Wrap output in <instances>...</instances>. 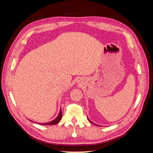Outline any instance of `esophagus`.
Returning a JSON list of instances; mask_svg holds the SVG:
<instances>
[{"label": "esophagus", "mask_w": 153, "mask_h": 153, "mask_svg": "<svg viewBox=\"0 0 153 153\" xmlns=\"http://www.w3.org/2000/svg\"><path fill=\"white\" fill-rule=\"evenodd\" d=\"M79 83H80V82H79Z\"/></svg>", "instance_id": "esophagus-1"}]
</instances>
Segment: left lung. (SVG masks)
Instances as JSON below:
<instances>
[{
  "mask_svg": "<svg viewBox=\"0 0 153 153\" xmlns=\"http://www.w3.org/2000/svg\"><path fill=\"white\" fill-rule=\"evenodd\" d=\"M88 119H89V122H91V123H92V124H94V125H96V126H99V125H98V124H95V123H92L91 121V120L89 119V118H88Z\"/></svg>",
  "mask_w": 153,
  "mask_h": 153,
  "instance_id": "left-lung-1",
  "label": "left lung"
}]
</instances>
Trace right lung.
<instances>
[{
    "label": "right lung",
    "instance_id": "1",
    "mask_svg": "<svg viewBox=\"0 0 153 153\" xmlns=\"http://www.w3.org/2000/svg\"><path fill=\"white\" fill-rule=\"evenodd\" d=\"M62 119V111H61V109H60V111H59V115H57V117L55 118V119H53V121H50L48 123H38V124H42V125H54V124H58L60 121H61ZM29 121H30V120H29ZM33 122V121H32ZM36 123H37L36 122Z\"/></svg>",
    "mask_w": 153,
    "mask_h": 153
}]
</instances>
